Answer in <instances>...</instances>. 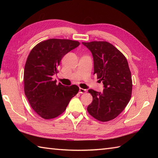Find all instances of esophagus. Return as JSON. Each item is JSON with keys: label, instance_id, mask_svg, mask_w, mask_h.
Masks as SVG:
<instances>
[{"label": "esophagus", "instance_id": "34e87169", "mask_svg": "<svg viewBox=\"0 0 158 158\" xmlns=\"http://www.w3.org/2000/svg\"><path fill=\"white\" fill-rule=\"evenodd\" d=\"M79 93L80 94H85L87 92V90L85 89H83V88H79Z\"/></svg>", "mask_w": 158, "mask_h": 158}]
</instances>
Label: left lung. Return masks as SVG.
I'll return each mask as SVG.
<instances>
[{"mask_svg": "<svg viewBox=\"0 0 158 158\" xmlns=\"http://www.w3.org/2000/svg\"><path fill=\"white\" fill-rule=\"evenodd\" d=\"M82 43L91 51L94 74L105 87L102 93L88 90L93 100L87 110L100 122H109L123 111L131 98L132 80L128 63L125 56L109 42Z\"/></svg>", "mask_w": 158, "mask_h": 158, "instance_id": "1", "label": "left lung"}]
</instances>
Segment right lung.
I'll list each match as a JSON object with an SVG mask.
<instances>
[{"label":"right lung","instance_id":"right-lung-1","mask_svg":"<svg viewBox=\"0 0 158 158\" xmlns=\"http://www.w3.org/2000/svg\"><path fill=\"white\" fill-rule=\"evenodd\" d=\"M79 44L73 40L50 39L38 43L29 53L23 73V89L32 109L43 119L61 115L79 92L77 85L57 84L52 77L58 73L63 57Z\"/></svg>","mask_w":158,"mask_h":158}]
</instances>
